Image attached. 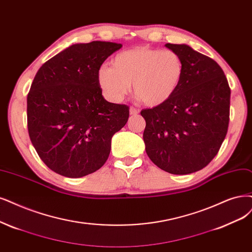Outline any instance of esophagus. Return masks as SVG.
Returning a JSON list of instances; mask_svg holds the SVG:
<instances>
[{
    "mask_svg": "<svg viewBox=\"0 0 252 252\" xmlns=\"http://www.w3.org/2000/svg\"><path fill=\"white\" fill-rule=\"evenodd\" d=\"M139 113V110H137L134 107H129V114L131 115H137Z\"/></svg>",
    "mask_w": 252,
    "mask_h": 252,
    "instance_id": "esophagus-1",
    "label": "esophagus"
}]
</instances>
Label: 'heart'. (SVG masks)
<instances>
[{"mask_svg": "<svg viewBox=\"0 0 252 252\" xmlns=\"http://www.w3.org/2000/svg\"><path fill=\"white\" fill-rule=\"evenodd\" d=\"M184 63L172 50L139 46L118 53L112 66L101 65L96 79L104 95L121 101L133 90L146 106H160L174 94L182 82Z\"/></svg>", "mask_w": 252, "mask_h": 252, "instance_id": "1", "label": "heart"}]
</instances>
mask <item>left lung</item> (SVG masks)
<instances>
[{
    "mask_svg": "<svg viewBox=\"0 0 252 252\" xmlns=\"http://www.w3.org/2000/svg\"><path fill=\"white\" fill-rule=\"evenodd\" d=\"M178 53L184 73L170 99L144 109L143 140L155 165L172 174L204 168L218 154L229 123L230 88L216 61L187 44L166 43Z\"/></svg>",
    "mask_w": 252,
    "mask_h": 252,
    "instance_id": "8db88e82",
    "label": "left lung"
}]
</instances>
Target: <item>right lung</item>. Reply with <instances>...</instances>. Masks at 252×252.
Here are the masks:
<instances>
[{"instance_id":"right-lung-1","label":"right lung","mask_w":252,"mask_h":252,"mask_svg":"<svg viewBox=\"0 0 252 252\" xmlns=\"http://www.w3.org/2000/svg\"><path fill=\"white\" fill-rule=\"evenodd\" d=\"M123 44H72L37 71L27 97L28 131L43 163L66 178L98 170L113 135L128 119V107L107 101L96 72Z\"/></svg>"}]
</instances>
